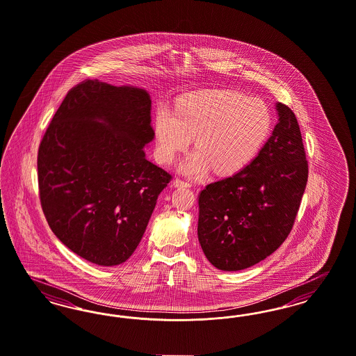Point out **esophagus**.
Returning a JSON list of instances; mask_svg holds the SVG:
<instances>
[{
    "label": "esophagus",
    "instance_id": "1",
    "mask_svg": "<svg viewBox=\"0 0 356 356\" xmlns=\"http://www.w3.org/2000/svg\"><path fill=\"white\" fill-rule=\"evenodd\" d=\"M174 186H175V187H190V182L184 181V179H181V178H175V179H174Z\"/></svg>",
    "mask_w": 356,
    "mask_h": 356
}]
</instances>
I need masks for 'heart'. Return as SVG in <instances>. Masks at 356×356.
<instances>
[{
  "mask_svg": "<svg viewBox=\"0 0 356 356\" xmlns=\"http://www.w3.org/2000/svg\"><path fill=\"white\" fill-rule=\"evenodd\" d=\"M272 129V116L261 100L235 91L191 93L174 111L161 104L156 112V154L170 163L194 137L195 150L181 170L191 175H228L257 156Z\"/></svg>",
  "mask_w": 356,
  "mask_h": 356,
  "instance_id": "1",
  "label": "heart"
}]
</instances>
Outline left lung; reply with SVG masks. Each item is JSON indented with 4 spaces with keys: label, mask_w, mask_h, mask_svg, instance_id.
Instances as JSON below:
<instances>
[{
    "label": "left lung",
    "mask_w": 356,
    "mask_h": 356,
    "mask_svg": "<svg viewBox=\"0 0 356 356\" xmlns=\"http://www.w3.org/2000/svg\"><path fill=\"white\" fill-rule=\"evenodd\" d=\"M278 122L259 154L199 194L197 240L215 268L236 272L260 263L291 231L307 182L298 121L276 103Z\"/></svg>",
    "instance_id": "left-lung-1"
}]
</instances>
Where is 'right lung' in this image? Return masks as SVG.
Instances as JSON below:
<instances>
[{
  "label": "right lung",
  "mask_w": 356,
  "mask_h": 356,
  "mask_svg": "<svg viewBox=\"0 0 356 356\" xmlns=\"http://www.w3.org/2000/svg\"><path fill=\"white\" fill-rule=\"evenodd\" d=\"M145 90L84 80L70 90L40 141L38 184L46 220L90 263H125L172 175L147 161L154 138Z\"/></svg>",
  "instance_id": "1"
}]
</instances>
